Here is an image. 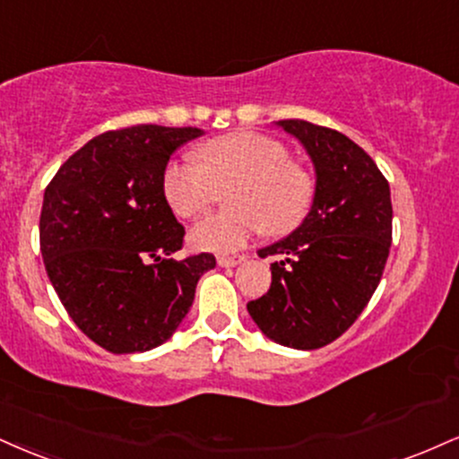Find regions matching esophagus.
Returning <instances> with one entry per match:
<instances>
[{
	"label": "esophagus",
	"mask_w": 459,
	"mask_h": 459,
	"mask_svg": "<svg viewBox=\"0 0 459 459\" xmlns=\"http://www.w3.org/2000/svg\"><path fill=\"white\" fill-rule=\"evenodd\" d=\"M246 263V256H239V254H233V256H218L220 267H237V264Z\"/></svg>",
	"instance_id": "obj_1"
}]
</instances>
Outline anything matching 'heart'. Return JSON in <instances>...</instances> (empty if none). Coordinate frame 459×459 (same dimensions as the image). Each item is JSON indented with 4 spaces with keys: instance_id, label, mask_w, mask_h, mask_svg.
<instances>
[{
    "instance_id": "1",
    "label": "heart",
    "mask_w": 459,
    "mask_h": 459,
    "mask_svg": "<svg viewBox=\"0 0 459 459\" xmlns=\"http://www.w3.org/2000/svg\"><path fill=\"white\" fill-rule=\"evenodd\" d=\"M162 190L179 218L205 212L220 192L230 212L198 220L190 230L195 250L229 254L246 247L254 235H284L301 222L312 203V181L290 164L284 145L254 132H235L198 147V160H173Z\"/></svg>"
}]
</instances>
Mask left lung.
<instances>
[{
  "instance_id": "left-lung-1",
  "label": "left lung",
  "mask_w": 459,
  "mask_h": 459,
  "mask_svg": "<svg viewBox=\"0 0 459 459\" xmlns=\"http://www.w3.org/2000/svg\"><path fill=\"white\" fill-rule=\"evenodd\" d=\"M275 126L306 149L316 186L303 222L258 250L275 256L272 286L247 312L275 344L314 351L340 338L377 290L391 247V190L342 132L303 119Z\"/></svg>"
}]
</instances>
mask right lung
Wrapping results in <instances>:
<instances>
[{
  "label": "right lung",
  "instance_id": "right-lung-1",
  "mask_svg": "<svg viewBox=\"0 0 459 459\" xmlns=\"http://www.w3.org/2000/svg\"><path fill=\"white\" fill-rule=\"evenodd\" d=\"M201 128L104 132L44 190L40 250L59 301L87 338L115 355L164 344L195 301L213 254L175 261L184 244L162 190L173 153Z\"/></svg>",
  "mask_w": 459,
  "mask_h": 459
}]
</instances>
